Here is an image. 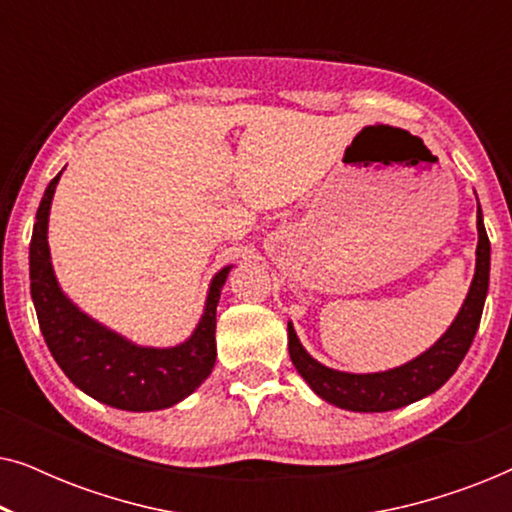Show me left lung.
<instances>
[{
  "mask_svg": "<svg viewBox=\"0 0 512 512\" xmlns=\"http://www.w3.org/2000/svg\"><path fill=\"white\" fill-rule=\"evenodd\" d=\"M489 237L478 202V249H475V275L466 300L450 328L433 345L403 366L380 373H345L333 370L307 354L300 345L296 328L289 321V354L300 377L310 389L335 408L352 412H389L431 396L454 375L459 363L478 333L482 307L489 289Z\"/></svg>",
  "mask_w": 512,
  "mask_h": 512,
  "instance_id": "1",
  "label": "left lung"
}]
</instances>
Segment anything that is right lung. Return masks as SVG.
<instances>
[{"label":"right lung","instance_id":"obj_1","mask_svg":"<svg viewBox=\"0 0 512 512\" xmlns=\"http://www.w3.org/2000/svg\"><path fill=\"white\" fill-rule=\"evenodd\" d=\"M48 184L30 242V291L39 328L53 359L83 394L118 410H165L191 396L216 361V305L233 265L209 282L198 326L174 347H144L90 317L62 291L48 247V216L55 186Z\"/></svg>","mask_w":512,"mask_h":512}]
</instances>
